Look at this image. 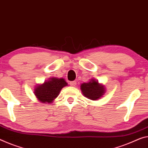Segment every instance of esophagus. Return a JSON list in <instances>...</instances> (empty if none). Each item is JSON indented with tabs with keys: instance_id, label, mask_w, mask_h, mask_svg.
<instances>
[{
	"instance_id": "esophagus-1",
	"label": "esophagus",
	"mask_w": 148,
	"mask_h": 148,
	"mask_svg": "<svg viewBox=\"0 0 148 148\" xmlns=\"http://www.w3.org/2000/svg\"><path fill=\"white\" fill-rule=\"evenodd\" d=\"M69 85H71V86H72V87H75V86L76 85H77V83H76V81H71L69 83Z\"/></svg>"
}]
</instances>
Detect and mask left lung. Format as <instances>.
Instances as JSON below:
<instances>
[{
    "mask_svg": "<svg viewBox=\"0 0 148 148\" xmlns=\"http://www.w3.org/2000/svg\"><path fill=\"white\" fill-rule=\"evenodd\" d=\"M81 91L85 97L91 100H97L103 95L105 92L103 86L99 85L98 81L92 79L90 82L81 85Z\"/></svg>",
    "mask_w": 148,
    "mask_h": 148,
    "instance_id": "left-lung-1",
    "label": "left lung"
}]
</instances>
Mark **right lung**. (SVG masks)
Instances as JSON below:
<instances>
[{"label":"right lung","instance_id":"add662e5","mask_svg":"<svg viewBox=\"0 0 148 148\" xmlns=\"http://www.w3.org/2000/svg\"><path fill=\"white\" fill-rule=\"evenodd\" d=\"M67 85L63 79L51 78L50 80L36 87L34 93L41 103H51L58 96L61 88Z\"/></svg>","mask_w":148,"mask_h":148}]
</instances>
